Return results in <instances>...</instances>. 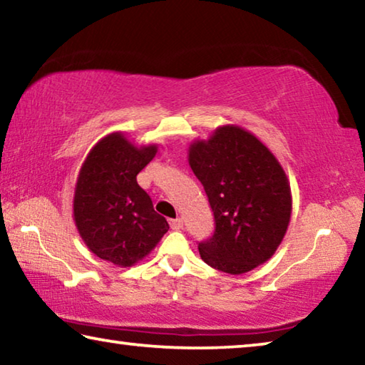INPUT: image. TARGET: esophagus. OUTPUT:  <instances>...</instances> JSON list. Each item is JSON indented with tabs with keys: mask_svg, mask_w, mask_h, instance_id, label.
<instances>
[{
	"mask_svg": "<svg viewBox=\"0 0 365 365\" xmlns=\"http://www.w3.org/2000/svg\"><path fill=\"white\" fill-rule=\"evenodd\" d=\"M170 227H172V230H180V228H183V220L180 217L172 219L170 220Z\"/></svg>",
	"mask_w": 365,
	"mask_h": 365,
	"instance_id": "1",
	"label": "esophagus"
}]
</instances>
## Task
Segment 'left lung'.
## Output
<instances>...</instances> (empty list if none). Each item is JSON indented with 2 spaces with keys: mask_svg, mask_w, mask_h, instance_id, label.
Instances as JSON below:
<instances>
[{
  "mask_svg": "<svg viewBox=\"0 0 365 365\" xmlns=\"http://www.w3.org/2000/svg\"><path fill=\"white\" fill-rule=\"evenodd\" d=\"M205 187L215 230L197 245L201 259L225 274H246L274 256L292 217V190L272 151L251 132L222 125L188 148Z\"/></svg>",
  "mask_w": 365,
  "mask_h": 365,
  "instance_id": "obj_1",
  "label": "left lung"
}]
</instances>
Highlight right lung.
Masks as SVG:
<instances>
[{
	"label": "right lung",
	"instance_id": "add662e5",
	"mask_svg": "<svg viewBox=\"0 0 365 365\" xmlns=\"http://www.w3.org/2000/svg\"><path fill=\"white\" fill-rule=\"evenodd\" d=\"M158 145L135 146L122 132L91 148L73 193V220L88 250L119 267H130L154 250L169 224L153 207L137 175Z\"/></svg>",
	"mask_w": 365,
	"mask_h": 365
}]
</instances>
